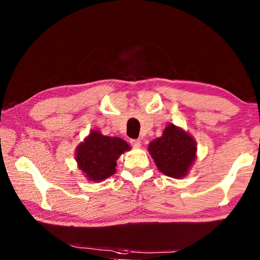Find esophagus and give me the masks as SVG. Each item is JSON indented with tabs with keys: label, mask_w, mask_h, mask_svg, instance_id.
Returning <instances> with one entry per match:
<instances>
[{
	"label": "esophagus",
	"mask_w": 260,
	"mask_h": 260,
	"mask_svg": "<svg viewBox=\"0 0 260 260\" xmlns=\"http://www.w3.org/2000/svg\"><path fill=\"white\" fill-rule=\"evenodd\" d=\"M131 144L134 148H140L141 146V141L140 140H131Z\"/></svg>",
	"instance_id": "1"
}]
</instances>
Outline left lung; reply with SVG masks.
<instances>
[{"label": "left lung", "instance_id": "left-lung-1", "mask_svg": "<svg viewBox=\"0 0 260 260\" xmlns=\"http://www.w3.org/2000/svg\"><path fill=\"white\" fill-rule=\"evenodd\" d=\"M148 150L158 170L167 177H186L196 158V141L173 124H169L160 138L149 143Z\"/></svg>", "mask_w": 260, "mask_h": 260}]
</instances>
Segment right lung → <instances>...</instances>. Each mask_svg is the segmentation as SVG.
Segmentation results:
<instances>
[{"instance_id": "obj_1", "label": "right lung", "mask_w": 260, "mask_h": 260, "mask_svg": "<svg viewBox=\"0 0 260 260\" xmlns=\"http://www.w3.org/2000/svg\"><path fill=\"white\" fill-rule=\"evenodd\" d=\"M129 149L128 143L120 138H111L99 131H91L77 147L78 167L89 181H102L116 173L117 159Z\"/></svg>"}]
</instances>
